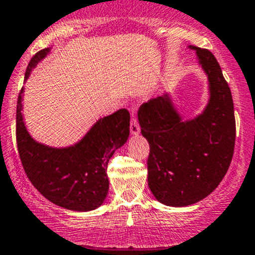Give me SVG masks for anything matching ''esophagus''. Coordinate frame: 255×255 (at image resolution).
<instances>
[{"instance_id": "1", "label": "esophagus", "mask_w": 255, "mask_h": 255, "mask_svg": "<svg viewBox=\"0 0 255 255\" xmlns=\"http://www.w3.org/2000/svg\"><path fill=\"white\" fill-rule=\"evenodd\" d=\"M130 134L133 135H136L139 132H140V126H139L138 123V120H136V117L134 116V111H132V121H130Z\"/></svg>"}]
</instances>
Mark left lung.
I'll return each instance as SVG.
<instances>
[{"instance_id": "8db88e82", "label": "left lung", "mask_w": 255, "mask_h": 255, "mask_svg": "<svg viewBox=\"0 0 255 255\" xmlns=\"http://www.w3.org/2000/svg\"><path fill=\"white\" fill-rule=\"evenodd\" d=\"M197 51L209 79L210 100L204 112L182 121L167 94L150 99L138 111L141 134L149 141L148 184L160 203L192 205L208 197L232 161L236 140L234 100L215 56Z\"/></svg>"}]
</instances>
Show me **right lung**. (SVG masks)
<instances>
[{"instance_id": "1", "label": "right lung", "mask_w": 255, "mask_h": 255, "mask_svg": "<svg viewBox=\"0 0 255 255\" xmlns=\"http://www.w3.org/2000/svg\"><path fill=\"white\" fill-rule=\"evenodd\" d=\"M50 49L35 53L25 71V80ZM21 88L17 101L15 138L21 165L33 186L53 204L74 211L99 208L109 192L107 163L129 135V112L121 109L100 119L87 135L69 148L39 144L29 135L21 116Z\"/></svg>"}]
</instances>
